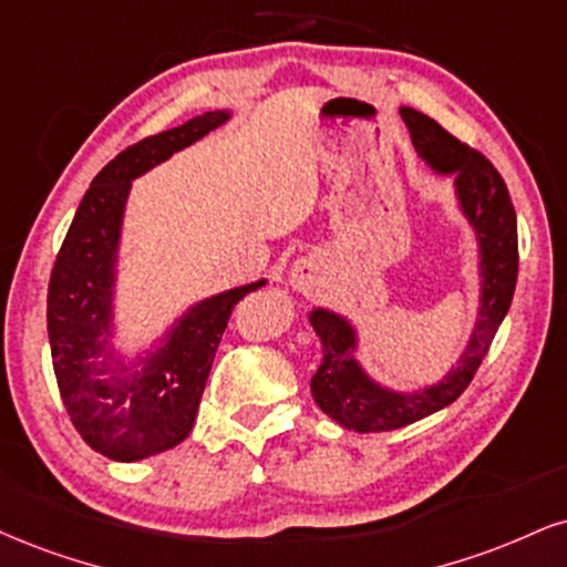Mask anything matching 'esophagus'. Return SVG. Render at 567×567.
I'll return each mask as SVG.
<instances>
[{
	"label": "esophagus",
	"instance_id": "1",
	"mask_svg": "<svg viewBox=\"0 0 567 567\" xmlns=\"http://www.w3.org/2000/svg\"><path fill=\"white\" fill-rule=\"evenodd\" d=\"M292 288L301 290V292H311L319 285V266L313 261H301L292 266V275H290Z\"/></svg>",
	"mask_w": 567,
	"mask_h": 567
}]
</instances>
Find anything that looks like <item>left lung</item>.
<instances>
[{"label":"left lung","instance_id":"8db88e82","mask_svg":"<svg viewBox=\"0 0 567 567\" xmlns=\"http://www.w3.org/2000/svg\"><path fill=\"white\" fill-rule=\"evenodd\" d=\"M401 118L412 134V145L420 158L431 163L435 172L454 176L460 206L478 231L481 313L465 353L443 383L417 393H393L374 385L351 357L357 349L353 327L332 311H311V327L322 340L324 353L322 364L311 378L313 401L327 417L357 433L399 431L460 399L478 372L481 361L486 359L502 319L507 317L517 282V216L507 184L494 163L414 107H401Z\"/></svg>","mask_w":567,"mask_h":567}]
</instances>
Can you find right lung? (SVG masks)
Here are the masks:
<instances>
[{"mask_svg": "<svg viewBox=\"0 0 567 567\" xmlns=\"http://www.w3.org/2000/svg\"><path fill=\"white\" fill-rule=\"evenodd\" d=\"M227 118L224 111L195 115L115 155L94 176L54 258L47 290L54 378L73 427L107 460H145L187 439L231 309L266 285L258 279L193 306L161 349L140 359V370L121 364L107 343L115 250L132 179Z\"/></svg>", "mask_w": 567, "mask_h": 567, "instance_id": "right-lung-1", "label": "right lung"}]
</instances>
